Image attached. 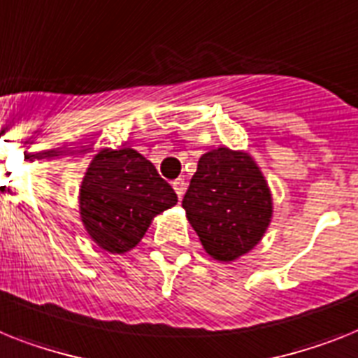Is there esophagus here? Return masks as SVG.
<instances>
[{"mask_svg":"<svg viewBox=\"0 0 358 358\" xmlns=\"http://www.w3.org/2000/svg\"><path fill=\"white\" fill-rule=\"evenodd\" d=\"M173 190H176L177 197H179V199H181L182 194H185V190H186V182H185V179H176V181H173Z\"/></svg>","mask_w":358,"mask_h":358,"instance_id":"34e87169","label":"esophagus"}]
</instances>
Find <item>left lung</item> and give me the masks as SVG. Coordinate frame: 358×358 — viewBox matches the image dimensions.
I'll return each mask as SVG.
<instances>
[{
  "label": "left lung",
  "instance_id": "1",
  "mask_svg": "<svg viewBox=\"0 0 358 358\" xmlns=\"http://www.w3.org/2000/svg\"><path fill=\"white\" fill-rule=\"evenodd\" d=\"M182 208L203 249L217 262H234L264 238L273 197L249 153L217 148L197 162Z\"/></svg>",
  "mask_w": 358,
  "mask_h": 358
}]
</instances>
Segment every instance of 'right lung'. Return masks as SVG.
<instances>
[{
    "instance_id": "1",
    "label": "right lung",
    "mask_w": 358,
    "mask_h": 358,
    "mask_svg": "<svg viewBox=\"0 0 358 358\" xmlns=\"http://www.w3.org/2000/svg\"><path fill=\"white\" fill-rule=\"evenodd\" d=\"M177 194L152 162L133 148L100 150L80 186V217L100 249L131 250L157 214L172 208Z\"/></svg>"
}]
</instances>
